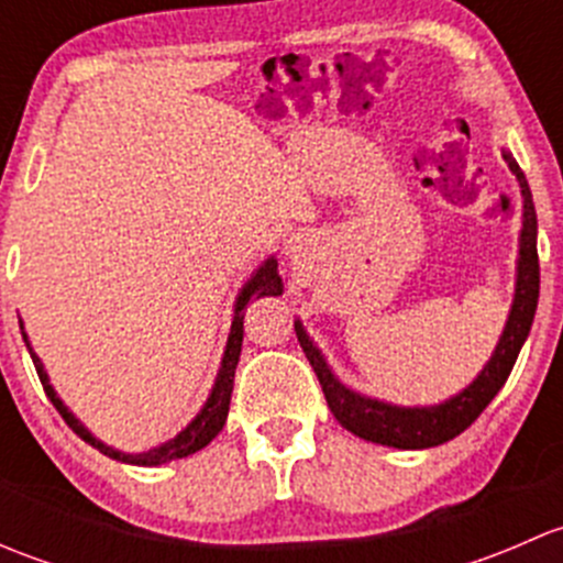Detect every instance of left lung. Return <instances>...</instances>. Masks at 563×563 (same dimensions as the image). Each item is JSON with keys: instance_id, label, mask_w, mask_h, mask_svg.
<instances>
[{"instance_id": "left-lung-1", "label": "left lung", "mask_w": 563, "mask_h": 563, "mask_svg": "<svg viewBox=\"0 0 563 563\" xmlns=\"http://www.w3.org/2000/svg\"><path fill=\"white\" fill-rule=\"evenodd\" d=\"M509 172L518 176L520 196H523V229H520V250H518V280H515V299L509 310L507 327L498 338L496 351L482 367L479 376L463 391H457L450 400L439 406H391V402L365 397L360 391L349 389L334 378L332 367L327 365L321 351L316 349L313 340L305 332L302 321H294L299 345L305 356L313 365L318 384H321L323 397H327L329 411L334 413L345 430H351L360 439L373 441L382 446H395V450H430L444 441H452L463 433L476 417L487 408V402L498 395V389L507 384L512 373L515 360L523 349L528 332H531L533 313L539 302V255H537V209H533L531 190H528L526 174L515 163L509 152H504Z\"/></svg>"}]
</instances>
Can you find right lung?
Listing matches in <instances>:
<instances>
[{"label": "right lung", "instance_id": "add662e5", "mask_svg": "<svg viewBox=\"0 0 563 563\" xmlns=\"http://www.w3.org/2000/svg\"><path fill=\"white\" fill-rule=\"evenodd\" d=\"M277 294H283V280H280V275H277V261L266 258L264 264L253 272V277H250L245 286H242L240 297H236L234 321H231V334H229V343H225V351H223V362H220V373H218V378H214V387H212V391H209L203 408L196 413V419H192V422L187 424L179 435H174L172 441H166V444H161V446H152V450H146V452H135V455L133 452H119V450H113V446L103 444V441H98L87 428H84L81 422H78L76 417H73L70 411H67L65 402L59 400V395H56L54 387H51L48 373H45L43 362H40V356L32 351L30 338H26V332H24V323H21V334H24V343H26V349H30V356H32V362H35L40 384H43L48 400L54 402V408L62 413V419H65V422L70 424V428L76 430V433L81 435L87 444H92L95 450H100L111 460H119V463L163 465V463H172V460L187 457V455H192V452L203 450V446H207L209 441L220 433V430H223L225 417H229V406H231V389H234L236 362H240V354H242V334H245V329H242V318L245 316L242 313H245L250 299L277 297Z\"/></svg>", "mask_w": 563, "mask_h": 563}]
</instances>
